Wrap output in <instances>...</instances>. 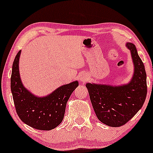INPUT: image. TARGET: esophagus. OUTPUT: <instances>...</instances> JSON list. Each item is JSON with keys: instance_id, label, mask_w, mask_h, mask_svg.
Instances as JSON below:
<instances>
[{"instance_id": "esophagus-1", "label": "esophagus", "mask_w": 153, "mask_h": 153, "mask_svg": "<svg viewBox=\"0 0 153 153\" xmlns=\"http://www.w3.org/2000/svg\"><path fill=\"white\" fill-rule=\"evenodd\" d=\"M79 81L80 82H85V81H86V77H85V76H81L79 78Z\"/></svg>"}]
</instances>
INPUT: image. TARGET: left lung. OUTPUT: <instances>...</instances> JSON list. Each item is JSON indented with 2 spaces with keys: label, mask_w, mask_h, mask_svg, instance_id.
Masks as SVG:
<instances>
[{
  "label": "left lung",
  "mask_w": 153,
  "mask_h": 153,
  "mask_svg": "<svg viewBox=\"0 0 153 153\" xmlns=\"http://www.w3.org/2000/svg\"><path fill=\"white\" fill-rule=\"evenodd\" d=\"M134 65L132 79L127 85L114 86L87 83L91 102L100 121L108 126L118 127L134 116L143 105L147 96V75L136 47L126 44Z\"/></svg>",
  "instance_id": "1"
}]
</instances>
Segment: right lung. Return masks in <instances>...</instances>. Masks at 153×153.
Listing matches in <instances>:
<instances>
[{
    "label": "right lung",
    "instance_id": "right-lung-1",
    "mask_svg": "<svg viewBox=\"0 0 153 153\" xmlns=\"http://www.w3.org/2000/svg\"><path fill=\"white\" fill-rule=\"evenodd\" d=\"M20 54L21 51L13 61L11 77V90L17 114L31 127L44 131L53 129L63 121L67 101L78 87V82L61 86L46 97H36L22 83L19 71Z\"/></svg>",
    "mask_w": 153,
    "mask_h": 153
}]
</instances>
